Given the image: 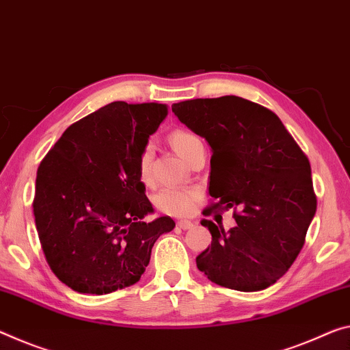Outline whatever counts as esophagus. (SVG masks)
Here are the masks:
<instances>
[{"label":"esophagus","mask_w":350,"mask_h":350,"mask_svg":"<svg viewBox=\"0 0 350 350\" xmlns=\"http://www.w3.org/2000/svg\"><path fill=\"white\" fill-rule=\"evenodd\" d=\"M195 226L191 223V221H187V219H182V221H177V227H180V229H184V230H188V229H191V227Z\"/></svg>","instance_id":"1"}]
</instances>
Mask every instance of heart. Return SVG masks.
<instances>
[{
  "label": "heart",
  "instance_id": "b5f03b06",
  "mask_svg": "<svg viewBox=\"0 0 350 350\" xmlns=\"http://www.w3.org/2000/svg\"><path fill=\"white\" fill-rule=\"evenodd\" d=\"M170 143L184 160L190 159V155L198 146L202 145L201 138L193 134V132L187 129H174L170 134ZM151 148L146 146L143 149L140 157V179L148 184L149 177H151ZM195 193L185 188H176V187H165L159 190L154 195V205L155 208L160 210L162 213L173 215V216H182L191 212L193 204H195Z\"/></svg>",
  "mask_w": 350,
  "mask_h": 350
}]
</instances>
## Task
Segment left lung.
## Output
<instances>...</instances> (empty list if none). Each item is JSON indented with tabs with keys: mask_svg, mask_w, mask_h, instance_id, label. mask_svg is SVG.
Here are the masks:
<instances>
[{
	"mask_svg": "<svg viewBox=\"0 0 350 350\" xmlns=\"http://www.w3.org/2000/svg\"><path fill=\"white\" fill-rule=\"evenodd\" d=\"M171 109L213 151V201L204 215L232 208L237 221L229 230L201 221L212 245L196 257L198 269L230 290L274 285L297 258L316 213L307 155L273 110L245 98H199Z\"/></svg>",
	"mask_w": 350,
	"mask_h": 350,
	"instance_id": "1",
	"label": "left lung"
}]
</instances>
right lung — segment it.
Listing matches in <instances>:
<instances>
[{
  "mask_svg": "<svg viewBox=\"0 0 350 350\" xmlns=\"http://www.w3.org/2000/svg\"><path fill=\"white\" fill-rule=\"evenodd\" d=\"M165 104L110 103L66 129L40 162L32 202L45 258L77 293L107 295L140 280L157 238L174 229L152 212L140 179Z\"/></svg>",
  "mask_w": 350,
  "mask_h": 350,
  "instance_id": "right-lung-1",
  "label": "right lung"
}]
</instances>
